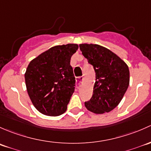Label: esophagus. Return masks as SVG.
Instances as JSON below:
<instances>
[{
    "instance_id": "1",
    "label": "esophagus",
    "mask_w": 151,
    "mask_h": 151,
    "mask_svg": "<svg viewBox=\"0 0 151 151\" xmlns=\"http://www.w3.org/2000/svg\"><path fill=\"white\" fill-rule=\"evenodd\" d=\"M83 76H79V77L76 78V81H77V85H76V86H77V88H79V87H80L81 83L83 81Z\"/></svg>"
}]
</instances>
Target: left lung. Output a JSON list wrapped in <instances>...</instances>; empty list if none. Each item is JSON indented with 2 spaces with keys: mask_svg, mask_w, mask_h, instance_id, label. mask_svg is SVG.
Segmentation results:
<instances>
[{
  "mask_svg": "<svg viewBox=\"0 0 151 151\" xmlns=\"http://www.w3.org/2000/svg\"><path fill=\"white\" fill-rule=\"evenodd\" d=\"M79 47L93 66L96 76L92 97L85 102V106L97 114L108 113L120 103L128 88V66L120 57L102 46L83 43Z\"/></svg>",
  "mask_w": 151,
  "mask_h": 151,
  "instance_id": "1",
  "label": "left lung"
}]
</instances>
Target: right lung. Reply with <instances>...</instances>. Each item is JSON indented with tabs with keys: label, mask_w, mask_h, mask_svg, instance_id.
I'll return each mask as SVG.
<instances>
[{
	"label": "right lung",
	"mask_w": 151,
	"mask_h": 151,
	"mask_svg": "<svg viewBox=\"0 0 151 151\" xmlns=\"http://www.w3.org/2000/svg\"><path fill=\"white\" fill-rule=\"evenodd\" d=\"M78 49L73 43L53 46L29 63L24 75L26 86L40 113L57 116L66 111L76 86L70 59Z\"/></svg>",
	"instance_id": "obj_1"
}]
</instances>
